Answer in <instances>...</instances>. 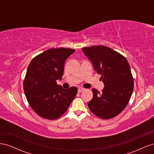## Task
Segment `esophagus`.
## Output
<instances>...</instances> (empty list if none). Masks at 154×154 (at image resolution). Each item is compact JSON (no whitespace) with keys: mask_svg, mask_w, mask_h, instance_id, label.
Segmentation results:
<instances>
[{"mask_svg":"<svg viewBox=\"0 0 154 154\" xmlns=\"http://www.w3.org/2000/svg\"><path fill=\"white\" fill-rule=\"evenodd\" d=\"M85 91V88H82V87L79 88L78 89V92H82V91Z\"/></svg>","mask_w":154,"mask_h":154,"instance_id":"1","label":"esophagus"}]
</instances>
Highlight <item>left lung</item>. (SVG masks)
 <instances>
[{
	"mask_svg": "<svg viewBox=\"0 0 154 154\" xmlns=\"http://www.w3.org/2000/svg\"><path fill=\"white\" fill-rule=\"evenodd\" d=\"M82 51L105 85L101 92L92 88L88 108L101 119L114 118L124 110L132 94L134 79L130 65L123 55L106 46H91Z\"/></svg>",
	"mask_w": 154,
	"mask_h": 154,
	"instance_id": "left-lung-1",
	"label": "left lung"
}]
</instances>
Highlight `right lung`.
Segmentation results:
<instances>
[{"mask_svg": "<svg viewBox=\"0 0 154 154\" xmlns=\"http://www.w3.org/2000/svg\"><path fill=\"white\" fill-rule=\"evenodd\" d=\"M75 50L63 48L46 50L32 59L24 80V91L32 109L40 117L58 119L68 109L78 89L57 85L62 80L64 63Z\"/></svg>", "mask_w": 154, "mask_h": 154, "instance_id": "obj_1", "label": "right lung"}]
</instances>
